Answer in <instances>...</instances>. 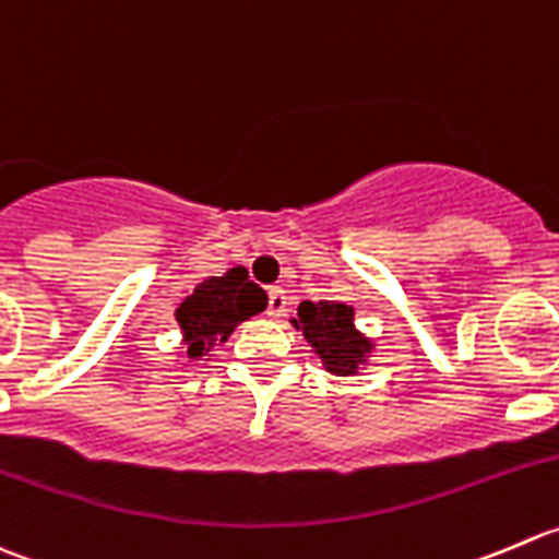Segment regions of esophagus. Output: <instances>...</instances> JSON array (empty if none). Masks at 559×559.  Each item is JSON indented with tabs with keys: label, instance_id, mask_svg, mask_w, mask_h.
Instances as JSON below:
<instances>
[{
	"label": "esophagus",
	"instance_id": "1",
	"mask_svg": "<svg viewBox=\"0 0 559 559\" xmlns=\"http://www.w3.org/2000/svg\"><path fill=\"white\" fill-rule=\"evenodd\" d=\"M285 307H287L285 290H282V287H272V290H269L266 314H269V318H280V314L285 312Z\"/></svg>",
	"mask_w": 559,
	"mask_h": 559
}]
</instances>
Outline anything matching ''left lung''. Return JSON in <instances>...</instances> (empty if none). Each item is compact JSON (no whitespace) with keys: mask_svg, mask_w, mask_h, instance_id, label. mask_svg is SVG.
I'll return each mask as SVG.
<instances>
[{"mask_svg":"<svg viewBox=\"0 0 559 559\" xmlns=\"http://www.w3.org/2000/svg\"><path fill=\"white\" fill-rule=\"evenodd\" d=\"M353 314V307L340 301H301L298 314L290 320L309 342L325 372L340 378L356 374L374 350V342L356 329Z\"/></svg>","mask_w":559,"mask_h":559,"instance_id":"obj_1","label":"left lung"}]
</instances>
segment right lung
<instances>
[{"label":"right lung","instance_id":"1","mask_svg":"<svg viewBox=\"0 0 559 559\" xmlns=\"http://www.w3.org/2000/svg\"><path fill=\"white\" fill-rule=\"evenodd\" d=\"M266 301L263 287L247 280V272L239 266L225 272L223 277L203 280L176 309V323L181 329V342L187 345V358L192 361L206 358L214 345L228 342L236 325L263 312Z\"/></svg>","mask_w":559,"mask_h":559}]
</instances>
